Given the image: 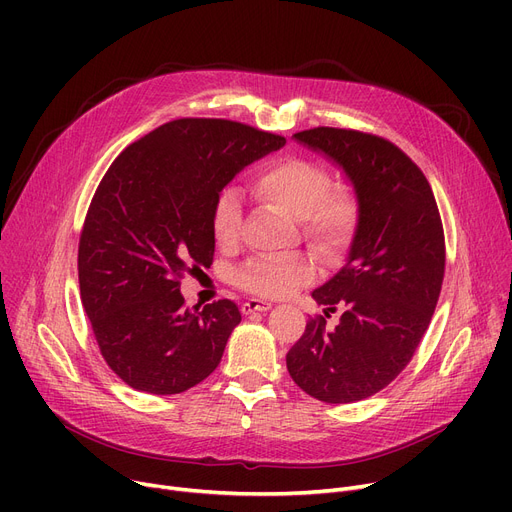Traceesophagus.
I'll return each mask as SVG.
<instances>
[{
  "instance_id": "obj_1",
  "label": "esophagus",
  "mask_w": 512,
  "mask_h": 512,
  "mask_svg": "<svg viewBox=\"0 0 512 512\" xmlns=\"http://www.w3.org/2000/svg\"><path fill=\"white\" fill-rule=\"evenodd\" d=\"M270 309H272V303L261 301V299H249L247 303H242V313L245 315L255 313V311H270Z\"/></svg>"
}]
</instances>
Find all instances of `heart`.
Masks as SVG:
<instances>
[{
    "label": "heart",
    "mask_w": 512,
    "mask_h": 512,
    "mask_svg": "<svg viewBox=\"0 0 512 512\" xmlns=\"http://www.w3.org/2000/svg\"><path fill=\"white\" fill-rule=\"evenodd\" d=\"M253 193L263 203L292 215L309 245L328 261L351 251L361 228V199L353 186L330 184L328 170L313 159L286 155L267 161L253 176ZM242 226L240 195L224 188L213 203L211 232L218 247L236 245ZM315 261L305 253L253 257L236 272V284L255 297H288L315 278Z\"/></svg>",
    "instance_id": "1"
}]
</instances>
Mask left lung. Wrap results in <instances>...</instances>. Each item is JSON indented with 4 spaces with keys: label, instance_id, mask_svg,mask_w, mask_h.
I'll return each instance as SVG.
<instances>
[{
    "label": "left lung",
    "instance_id": "obj_1",
    "mask_svg": "<svg viewBox=\"0 0 512 512\" xmlns=\"http://www.w3.org/2000/svg\"><path fill=\"white\" fill-rule=\"evenodd\" d=\"M351 178L363 215L348 261L313 299L341 324L311 317L288 355L290 378L309 396L344 405L386 388L409 365L432 321L444 280L440 211L423 172L388 139L317 126L294 134Z\"/></svg>",
    "mask_w": 512,
    "mask_h": 512
}]
</instances>
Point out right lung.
I'll use <instances>...</instances> for the list:
<instances>
[{"mask_svg":"<svg viewBox=\"0 0 512 512\" xmlns=\"http://www.w3.org/2000/svg\"><path fill=\"white\" fill-rule=\"evenodd\" d=\"M280 134L222 118H180L128 145L101 178L78 240L80 301L118 378L178 394L220 365L240 324L230 299L186 309L180 280L213 261V203Z\"/></svg>","mask_w":512,"mask_h":512,"instance_id":"obj_1","label":"right lung"}]
</instances>
